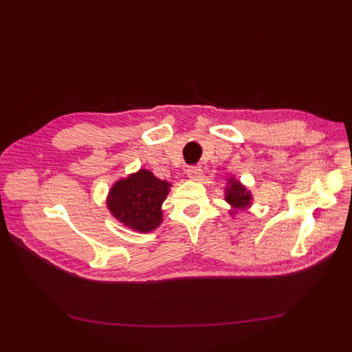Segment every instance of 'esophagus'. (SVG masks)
Segmentation results:
<instances>
[{
    "label": "esophagus",
    "mask_w": 352,
    "mask_h": 352,
    "mask_svg": "<svg viewBox=\"0 0 352 352\" xmlns=\"http://www.w3.org/2000/svg\"><path fill=\"white\" fill-rule=\"evenodd\" d=\"M202 176V168L199 166H190L188 168V177L192 180H199Z\"/></svg>",
    "instance_id": "esophagus-1"
}]
</instances>
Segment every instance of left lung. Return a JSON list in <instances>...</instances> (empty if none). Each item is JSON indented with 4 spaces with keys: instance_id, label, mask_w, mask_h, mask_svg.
Wrapping results in <instances>:
<instances>
[{
    "instance_id": "obj_1",
    "label": "left lung",
    "mask_w": 352,
    "mask_h": 352,
    "mask_svg": "<svg viewBox=\"0 0 352 352\" xmlns=\"http://www.w3.org/2000/svg\"><path fill=\"white\" fill-rule=\"evenodd\" d=\"M225 194H226L225 195L226 202L232 207V211H230L232 216L233 212H236V210H247L251 206L252 195L250 190L239 182V180L229 179Z\"/></svg>"
}]
</instances>
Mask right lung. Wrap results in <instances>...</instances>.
<instances>
[{
    "instance_id": "right-lung-1",
    "label": "right lung",
    "mask_w": 352,
    "mask_h": 352,
    "mask_svg": "<svg viewBox=\"0 0 352 352\" xmlns=\"http://www.w3.org/2000/svg\"><path fill=\"white\" fill-rule=\"evenodd\" d=\"M170 186L166 180L141 168L126 179L117 180L109 192L107 207L124 226L148 233L162 225V204Z\"/></svg>"
}]
</instances>
